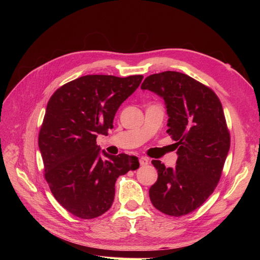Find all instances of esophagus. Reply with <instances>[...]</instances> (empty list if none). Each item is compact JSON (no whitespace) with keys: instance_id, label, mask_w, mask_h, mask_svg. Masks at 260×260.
Here are the masks:
<instances>
[{"instance_id":"obj_1","label":"esophagus","mask_w":260,"mask_h":260,"mask_svg":"<svg viewBox=\"0 0 260 260\" xmlns=\"http://www.w3.org/2000/svg\"><path fill=\"white\" fill-rule=\"evenodd\" d=\"M147 164H148V158H147V157H141V158H140V165H141V166H146Z\"/></svg>"}]
</instances>
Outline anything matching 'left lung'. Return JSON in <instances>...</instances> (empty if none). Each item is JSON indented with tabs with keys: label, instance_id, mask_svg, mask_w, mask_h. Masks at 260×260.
Masks as SVG:
<instances>
[{
	"label": "left lung",
	"instance_id": "left-lung-1",
	"mask_svg": "<svg viewBox=\"0 0 260 260\" xmlns=\"http://www.w3.org/2000/svg\"><path fill=\"white\" fill-rule=\"evenodd\" d=\"M141 89L164 100L167 133L176 141L178 155L174 168L152 160L158 178L149 187V199L168 216L187 215L203 205L221 177L230 149L222 105L206 85L177 72L148 76Z\"/></svg>",
	"mask_w": 260,
	"mask_h": 260
}]
</instances>
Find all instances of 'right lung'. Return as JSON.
I'll return each instance as SVG.
<instances>
[{"label": "right lung", "mask_w": 260, "mask_h": 260, "mask_svg": "<svg viewBox=\"0 0 260 260\" xmlns=\"http://www.w3.org/2000/svg\"><path fill=\"white\" fill-rule=\"evenodd\" d=\"M142 79L141 75H88L60 86L51 96L39 148L52 194L74 216L103 215L114 202L117 178L139 168L137 156L109 155L101 151L96 138L108 135L118 108Z\"/></svg>", "instance_id": "1"}]
</instances>
